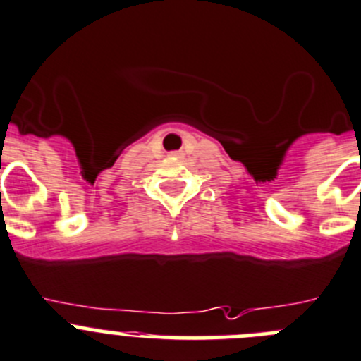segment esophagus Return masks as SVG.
<instances>
[{"mask_svg":"<svg viewBox=\"0 0 361 361\" xmlns=\"http://www.w3.org/2000/svg\"><path fill=\"white\" fill-rule=\"evenodd\" d=\"M171 157H180V153H173Z\"/></svg>","mask_w":361,"mask_h":361,"instance_id":"esophagus-1","label":"esophagus"}]
</instances>
